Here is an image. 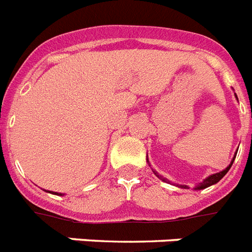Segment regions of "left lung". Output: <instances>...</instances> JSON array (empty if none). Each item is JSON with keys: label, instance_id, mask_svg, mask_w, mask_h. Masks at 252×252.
<instances>
[{"label": "left lung", "instance_id": "1", "mask_svg": "<svg viewBox=\"0 0 252 252\" xmlns=\"http://www.w3.org/2000/svg\"><path fill=\"white\" fill-rule=\"evenodd\" d=\"M236 98H237V95H236ZM237 101H238V98H237ZM236 155H234V158L232 159V161H230V164H229L225 169H222V171H220V172L214 173V175L208 176L207 179H204L203 181H202V183L198 184V185L195 186V188H194V190L206 189V188H208V186H211V185H215V184H218L219 181H220V180H221L222 177H224V176L226 175V173H228V171H229V169H230V167H232L233 161H234V159H236ZM146 160H147V159H146ZM147 161H149V160H147ZM149 165H150V163H149ZM153 172L155 173V176H157L158 179H160L161 181H164V183H167V180H165L164 177H163V176H159L157 171H154V169H153ZM179 186H181L183 189H188V186H186V185H179Z\"/></svg>", "mask_w": 252, "mask_h": 252}]
</instances>
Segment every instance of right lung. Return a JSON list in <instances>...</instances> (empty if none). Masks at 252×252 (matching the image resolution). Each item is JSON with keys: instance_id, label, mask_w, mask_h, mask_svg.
I'll list each match as a JSON object with an SVG mask.
<instances>
[{"instance_id": "obj_1", "label": "right lung", "mask_w": 252, "mask_h": 252, "mask_svg": "<svg viewBox=\"0 0 252 252\" xmlns=\"http://www.w3.org/2000/svg\"><path fill=\"white\" fill-rule=\"evenodd\" d=\"M53 194H55V195H64V194L62 193H54V191H53Z\"/></svg>"}]
</instances>
